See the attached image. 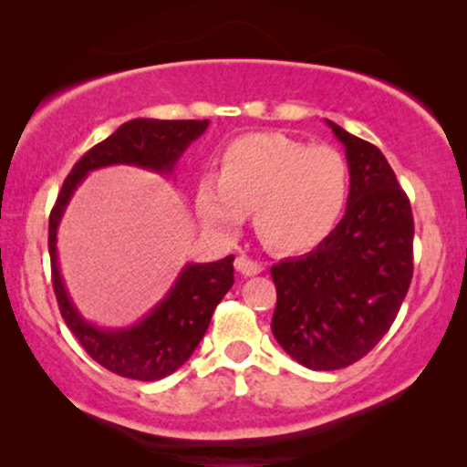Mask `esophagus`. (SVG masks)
I'll return each instance as SVG.
<instances>
[{"mask_svg":"<svg viewBox=\"0 0 467 467\" xmlns=\"http://www.w3.org/2000/svg\"><path fill=\"white\" fill-rule=\"evenodd\" d=\"M235 270H238L242 276H254V274H259V272H264V264H261V261H257V259H253V257H248V254H238V257H235Z\"/></svg>","mask_w":467,"mask_h":467,"instance_id":"esophagus-1","label":"esophagus"}]
</instances>
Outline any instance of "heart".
Returning <instances> with one entry per match:
<instances>
[{"mask_svg":"<svg viewBox=\"0 0 467 467\" xmlns=\"http://www.w3.org/2000/svg\"><path fill=\"white\" fill-rule=\"evenodd\" d=\"M348 161L334 146H308L286 133H246L216 161V182L202 178L193 202L200 219L234 232L253 210L254 232L278 253H302L331 234L347 208Z\"/></svg>","mask_w":467,"mask_h":467,"instance_id":"heart-1","label":"heart"}]
</instances>
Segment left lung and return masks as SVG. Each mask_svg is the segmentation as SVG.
Returning a JSON list of instances; mask_svg holds the SVG:
<instances>
[{
    "label": "left lung",
    "mask_w": 467,
    "mask_h": 467,
    "mask_svg": "<svg viewBox=\"0 0 467 467\" xmlns=\"http://www.w3.org/2000/svg\"><path fill=\"white\" fill-rule=\"evenodd\" d=\"M350 171L347 214L315 251L272 265V334L310 369L366 357L391 327L412 280L410 200L374 144L327 120Z\"/></svg>",
    "instance_id": "left-lung-1"
}]
</instances>
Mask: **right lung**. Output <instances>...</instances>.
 I'll return each instance as SVG.
<instances>
[{"label": "right lung", "instance_id": "1", "mask_svg": "<svg viewBox=\"0 0 467 467\" xmlns=\"http://www.w3.org/2000/svg\"><path fill=\"white\" fill-rule=\"evenodd\" d=\"M208 127L203 120L133 119L104 142L87 150L63 182L48 219V253L53 289L61 317L88 357L110 372L133 380H159L176 372L206 334L214 308L234 285V254L214 264H189L163 302L127 329H101L87 323L69 299L57 264V227L69 197L88 171L130 163L170 174L187 146Z\"/></svg>", "mask_w": 467, "mask_h": 467}]
</instances>
